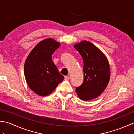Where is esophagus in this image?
<instances>
[{
    "label": "esophagus",
    "mask_w": 134,
    "mask_h": 134,
    "mask_svg": "<svg viewBox=\"0 0 134 134\" xmlns=\"http://www.w3.org/2000/svg\"><path fill=\"white\" fill-rule=\"evenodd\" d=\"M64 78L65 79H70V77L69 76H64Z\"/></svg>",
    "instance_id": "esophagus-1"
}]
</instances>
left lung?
I'll use <instances>...</instances> for the list:
<instances>
[{"instance_id": "8db88e82", "label": "left lung", "mask_w": 134, "mask_h": 134, "mask_svg": "<svg viewBox=\"0 0 134 134\" xmlns=\"http://www.w3.org/2000/svg\"><path fill=\"white\" fill-rule=\"evenodd\" d=\"M74 47L83 61V81L80 86L76 87V92L83 101L98 97L107 87L110 79V67L107 57L89 41H83Z\"/></svg>"}]
</instances>
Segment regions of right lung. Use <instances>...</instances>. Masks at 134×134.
<instances>
[{"instance_id":"add662e5","label":"right lung","mask_w":134,"mask_h":134,"mask_svg":"<svg viewBox=\"0 0 134 134\" xmlns=\"http://www.w3.org/2000/svg\"><path fill=\"white\" fill-rule=\"evenodd\" d=\"M59 47V42L53 39H45L36 45L25 61V79L30 89L39 96L50 94L64 80L52 60Z\"/></svg>"}]
</instances>
